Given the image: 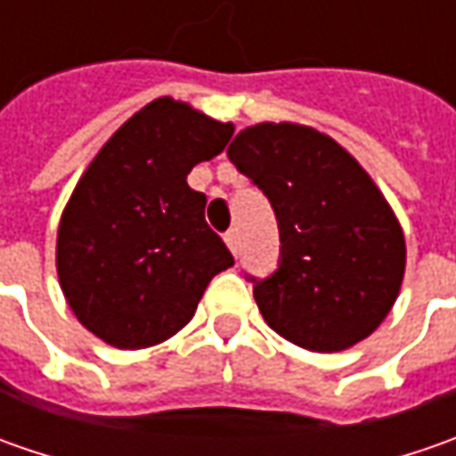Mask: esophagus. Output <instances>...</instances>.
<instances>
[{"label": "esophagus", "instance_id": "obj_1", "mask_svg": "<svg viewBox=\"0 0 456 456\" xmlns=\"http://www.w3.org/2000/svg\"><path fill=\"white\" fill-rule=\"evenodd\" d=\"M225 243H228V248L236 254L238 251V231H228V233H225Z\"/></svg>", "mask_w": 456, "mask_h": 456}]
</instances>
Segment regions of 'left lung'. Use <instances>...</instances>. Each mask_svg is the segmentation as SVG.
Returning <instances> with one entry per match:
<instances>
[{"instance_id":"obj_1","label":"left lung","mask_w":456,"mask_h":456,"mask_svg":"<svg viewBox=\"0 0 456 456\" xmlns=\"http://www.w3.org/2000/svg\"><path fill=\"white\" fill-rule=\"evenodd\" d=\"M228 159L279 223V269L248 276L269 327L314 353L365 340L391 312L406 269L403 231L370 175L327 134L289 121L243 129Z\"/></svg>"}]
</instances>
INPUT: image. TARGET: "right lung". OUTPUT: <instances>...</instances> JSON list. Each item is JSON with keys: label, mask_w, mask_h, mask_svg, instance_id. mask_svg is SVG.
Returning a JSON list of instances; mask_svg holds the SVG:
<instances>
[{"label": "right lung", "mask_w": 456, "mask_h": 456, "mask_svg": "<svg viewBox=\"0 0 456 456\" xmlns=\"http://www.w3.org/2000/svg\"><path fill=\"white\" fill-rule=\"evenodd\" d=\"M233 136L183 101L157 98L83 172L58 228V279L78 322L118 350L159 345L192 320L233 256L205 223L190 169Z\"/></svg>", "instance_id": "add662e5"}]
</instances>
